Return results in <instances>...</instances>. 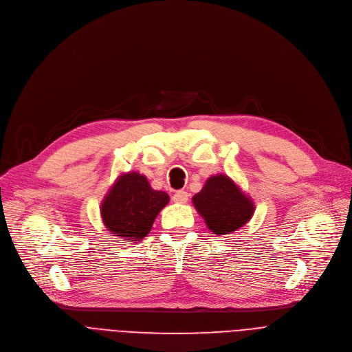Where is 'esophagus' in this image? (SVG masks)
Here are the masks:
<instances>
[{
  "label": "esophagus",
  "mask_w": 352,
  "mask_h": 352,
  "mask_svg": "<svg viewBox=\"0 0 352 352\" xmlns=\"http://www.w3.org/2000/svg\"><path fill=\"white\" fill-rule=\"evenodd\" d=\"M173 201L175 204H186L188 202V194L185 192V190H178V192L174 194Z\"/></svg>",
  "instance_id": "obj_1"
}]
</instances>
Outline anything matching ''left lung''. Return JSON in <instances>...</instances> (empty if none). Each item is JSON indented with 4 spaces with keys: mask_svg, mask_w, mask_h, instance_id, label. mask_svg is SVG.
<instances>
[{
    "mask_svg": "<svg viewBox=\"0 0 352 352\" xmlns=\"http://www.w3.org/2000/svg\"><path fill=\"white\" fill-rule=\"evenodd\" d=\"M192 204L208 229L217 236L237 232L250 221L255 210L251 197L226 174L209 177L192 197Z\"/></svg>",
    "mask_w": 352,
    "mask_h": 352,
    "instance_id": "left-lung-1",
    "label": "left lung"
}]
</instances>
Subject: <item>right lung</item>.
Returning <instances> with one entry per match:
<instances>
[{
    "label": "right lung",
    "instance_id": "1",
    "mask_svg": "<svg viewBox=\"0 0 352 352\" xmlns=\"http://www.w3.org/2000/svg\"><path fill=\"white\" fill-rule=\"evenodd\" d=\"M168 202V194L153 189L146 175L129 171L115 179L100 210L108 232L123 240L139 243L148 234L157 214Z\"/></svg>",
    "mask_w": 352,
    "mask_h": 352
}]
</instances>
